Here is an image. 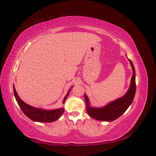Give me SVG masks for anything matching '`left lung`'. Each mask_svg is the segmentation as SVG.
I'll list each match as a JSON object with an SVG mask.
<instances>
[{"label": "left lung", "instance_id": "8db88e82", "mask_svg": "<svg viewBox=\"0 0 156 156\" xmlns=\"http://www.w3.org/2000/svg\"><path fill=\"white\" fill-rule=\"evenodd\" d=\"M128 60L133 70V75L128 90L123 96L109 102L104 107H94L90 106L88 96L84 94L87 113L94 119L106 122L115 120L123 115L133 102L136 92L135 70L133 62L129 58Z\"/></svg>", "mask_w": 156, "mask_h": 156}]
</instances>
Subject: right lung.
I'll return each instance as SVG.
<instances>
[{
	"label": "right lung",
	"mask_w": 156,
	"mask_h": 156,
	"mask_svg": "<svg viewBox=\"0 0 156 156\" xmlns=\"http://www.w3.org/2000/svg\"><path fill=\"white\" fill-rule=\"evenodd\" d=\"M13 94L14 96L16 98V100L18 103L19 106L20 107L22 111L24 112V114L29 119L33 121L38 122H53L58 120L59 118L62 115L64 111V108L61 107L57 109L54 110H45L43 108L34 107L28 105L27 103L21 100V98L19 97L18 94L16 90L14 84L13 85ZM71 88L69 90L66 95L65 96L62 103H65L66 100L68 98Z\"/></svg>",
	"instance_id": "1"
}]
</instances>
